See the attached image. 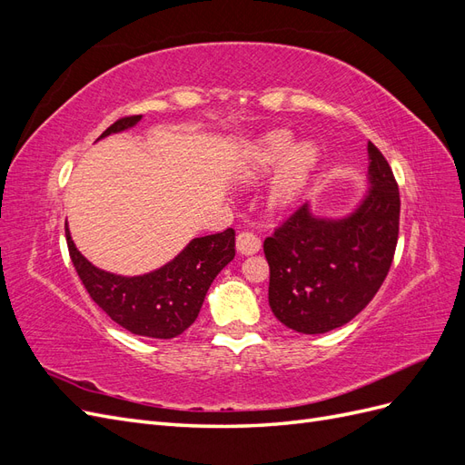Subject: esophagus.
<instances>
[{
  "instance_id": "esophagus-1",
  "label": "esophagus",
  "mask_w": 465,
  "mask_h": 465,
  "mask_svg": "<svg viewBox=\"0 0 465 465\" xmlns=\"http://www.w3.org/2000/svg\"><path fill=\"white\" fill-rule=\"evenodd\" d=\"M260 248H262V241L254 232L244 231L236 236V250L241 252V254L252 256V254H256Z\"/></svg>"
}]
</instances>
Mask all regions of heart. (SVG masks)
Instances as JSON below:
<instances>
[{
	"label": "heart",
	"mask_w": 465,
	"mask_h": 465,
	"mask_svg": "<svg viewBox=\"0 0 465 465\" xmlns=\"http://www.w3.org/2000/svg\"><path fill=\"white\" fill-rule=\"evenodd\" d=\"M292 143V135L285 130L262 135L258 142L248 147L242 164V176L246 180H258L272 173L270 200L277 207H289L299 200L308 178L318 163V147L311 142Z\"/></svg>",
	"instance_id": "1"
}]
</instances>
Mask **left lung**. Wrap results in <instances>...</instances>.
<instances>
[{"label": "left lung", "instance_id": "8db88e82", "mask_svg": "<svg viewBox=\"0 0 465 465\" xmlns=\"http://www.w3.org/2000/svg\"><path fill=\"white\" fill-rule=\"evenodd\" d=\"M369 192L345 217H318L308 203L265 238L270 306L299 333H326L353 320L390 272L400 232V192L384 154L369 142Z\"/></svg>", "mask_w": 465, "mask_h": 465}]
</instances>
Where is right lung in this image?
Segmentation results:
<instances>
[{
    "label": "right lung",
    "mask_w": 465,
    "mask_h": 465,
    "mask_svg": "<svg viewBox=\"0 0 465 465\" xmlns=\"http://www.w3.org/2000/svg\"><path fill=\"white\" fill-rule=\"evenodd\" d=\"M142 120L120 118L98 137L118 134ZM69 256L91 299L135 335L173 340L188 330L200 314L205 294L219 272L234 258V231L227 229L190 241L180 254L145 275H116L94 267L75 248L65 221Z\"/></svg>",
    "instance_id": "obj_1"
}]
</instances>
